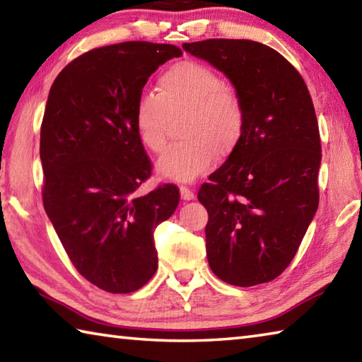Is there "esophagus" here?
<instances>
[{"label":"esophagus","mask_w":362,"mask_h":362,"mask_svg":"<svg viewBox=\"0 0 362 362\" xmlns=\"http://www.w3.org/2000/svg\"><path fill=\"white\" fill-rule=\"evenodd\" d=\"M180 196H182L183 201H192V199H194V192L192 188L182 185L180 187Z\"/></svg>","instance_id":"34e87169"}]
</instances>
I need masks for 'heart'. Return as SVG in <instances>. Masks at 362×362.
<instances>
[{
	"label": "heart",
	"mask_w": 362,
	"mask_h": 362,
	"mask_svg": "<svg viewBox=\"0 0 362 362\" xmlns=\"http://www.w3.org/2000/svg\"><path fill=\"white\" fill-rule=\"evenodd\" d=\"M183 142L169 147L158 173L189 182L214 166L215 152L226 156L238 146L245 127L244 101L218 72L196 62L177 63L158 78V95L144 93L136 104V128L150 152L161 153L170 120L180 117Z\"/></svg>",
	"instance_id": "1"
}]
</instances>
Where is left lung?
Returning <instances> with one entry per match:
<instances>
[{"instance_id":"left-lung-1","label":"left lung","mask_w":362,"mask_h":362,"mask_svg":"<svg viewBox=\"0 0 362 362\" xmlns=\"http://www.w3.org/2000/svg\"><path fill=\"white\" fill-rule=\"evenodd\" d=\"M225 72L244 101L245 127L223 166L202 183L209 266L235 286L266 284L293 261L318 209L320 129L304 78L248 39L183 44Z\"/></svg>"}]
</instances>
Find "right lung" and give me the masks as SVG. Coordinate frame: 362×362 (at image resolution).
<instances>
[{
    "instance_id": "1",
    "label": "right lung",
    "mask_w": 362,
    "mask_h": 362,
    "mask_svg": "<svg viewBox=\"0 0 362 362\" xmlns=\"http://www.w3.org/2000/svg\"><path fill=\"white\" fill-rule=\"evenodd\" d=\"M180 55L177 45L146 41L85 52L57 76L45 104V214L77 272L107 293H133L153 277V231L179 206L174 183L137 192L152 161L134 114L148 77Z\"/></svg>"
}]
</instances>
